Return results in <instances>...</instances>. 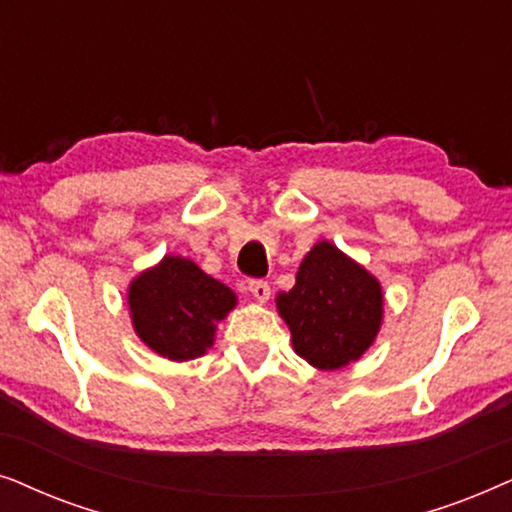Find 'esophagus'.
I'll return each mask as SVG.
<instances>
[{"label": "esophagus", "instance_id": "1", "mask_svg": "<svg viewBox=\"0 0 512 512\" xmlns=\"http://www.w3.org/2000/svg\"><path fill=\"white\" fill-rule=\"evenodd\" d=\"M248 290H250V295L257 299V302H267V299L271 297V285L267 281H250Z\"/></svg>", "mask_w": 512, "mask_h": 512}]
</instances>
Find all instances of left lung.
<instances>
[{"label": "left lung", "mask_w": 512, "mask_h": 512, "mask_svg": "<svg viewBox=\"0 0 512 512\" xmlns=\"http://www.w3.org/2000/svg\"><path fill=\"white\" fill-rule=\"evenodd\" d=\"M276 304L295 351L320 370H337L363 356L384 313L377 278L327 241L304 257L295 288L281 292Z\"/></svg>", "instance_id": "8db88e82"}]
</instances>
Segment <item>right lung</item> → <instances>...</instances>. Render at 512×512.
Segmentation results:
<instances>
[{
  "label": "right lung",
  "instance_id": "right-lung-1",
  "mask_svg": "<svg viewBox=\"0 0 512 512\" xmlns=\"http://www.w3.org/2000/svg\"><path fill=\"white\" fill-rule=\"evenodd\" d=\"M128 304L135 332L149 349L170 360H192L210 349L215 323L234 309L236 295L194 262L170 255L135 278Z\"/></svg>",
  "mask_w": 512,
  "mask_h": 512
}]
</instances>
